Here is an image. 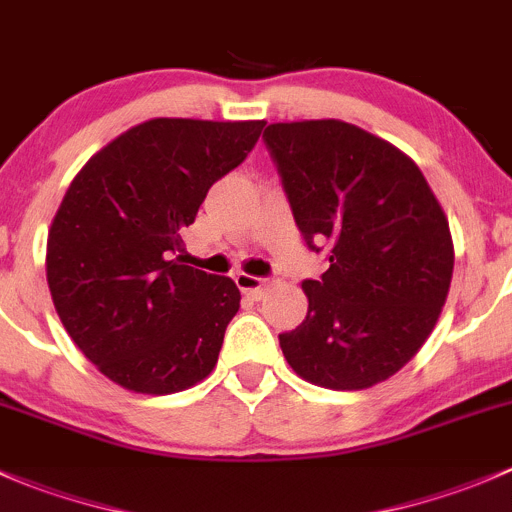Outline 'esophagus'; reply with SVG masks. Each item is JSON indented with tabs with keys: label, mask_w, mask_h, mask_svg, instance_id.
<instances>
[{
	"label": "esophagus",
	"mask_w": 512,
	"mask_h": 512,
	"mask_svg": "<svg viewBox=\"0 0 512 512\" xmlns=\"http://www.w3.org/2000/svg\"><path fill=\"white\" fill-rule=\"evenodd\" d=\"M235 282L242 292L250 294V297L255 299L265 297V289L270 287V280H267V277H252V275H245V272H240V275L235 277Z\"/></svg>",
	"instance_id": "esophagus-1"
}]
</instances>
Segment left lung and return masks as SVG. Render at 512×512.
Wrapping results in <instances>:
<instances>
[{"label":"left lung","instance_id":"1","mask_svg":"<svg viewBox=\"0 0 512 512\" xmlns=\"http://www.w3.org/2000/svg\"><path fill=\"white\" fill-rule=\"evenodd\" d=\"M265 146L294 223L329 270L304 280V322L280 334L287 364L309 384L359 391L414 359L453 277L448 220L418 165L337 118L270 123Z\"/></svg>","mask_w":512,"mask_h":512}]
</instances>
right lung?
I'll return each instance as SVG.
<instances>
[{"label":"right lung","mask_w":512,"mask_h":512,"mask_svg":"<svg viewBox=\"0 0 512 512\" xmlns=\"http://www.w3.org/2000/svg\"><path fill=\"white\" fill-rule=\"evenodd\" d=\"M262 126L151 118L71 180L46 240V282L76 347L123 389L175 394L218 364L240 289L170 257L210 185L247 158Z\"/></svg>","instance_id":"obj_1"}]
</instances>
